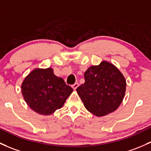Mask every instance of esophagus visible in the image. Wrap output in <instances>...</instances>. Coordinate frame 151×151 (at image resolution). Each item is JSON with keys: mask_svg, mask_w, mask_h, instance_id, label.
<instances>
[{"mask_svg": "<svg viewBox=\"0 0 151 151\" xmlns=\"http://www.w3.org/2000/svg\"><path fill=\"white\" fill-rule=\"evenodd\" d=\"M79 87V84L78 83H75V84H73V85L72 86V87L73 88V89H74V90H75V89H77V87Z\"/></svg>", "mask_w": 151, "mask_h": 151, "instance_id": "esophagus-1", "label": "esophagus"}]
</instances>
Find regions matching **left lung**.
<instances>
[{"label":"left lung","instance_id":"left-lung-1","mask_svg":"<svg viewBox=\"0 0 151 151\" xmlns=\"http://www.w3.org/2000/svg\"><path fill=\"white\" fill-rule=\"evenodd\" d=\"M85 82L77 92L84 107L97 117L114 112L122 103L126 91V80L112 63L102 61L84 72Z\"/></svg>","mask_w":151,"mask_h":151}]
</instances>
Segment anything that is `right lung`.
Here are the masks:
<instances>
[{"label":"right lung","instance_id":"right-lung-1","mask_svg":"<svg viewBox=\"0 0 151 151\" xmlns=\"http://www.w3.org/2000/svg\"><path fill=\"white\" fill-rule=\"evenodd\" d=\"M72 92V87L57 77L51 67L35 68L21 84L24 100L31 110L42 115H50L62 108Z\"/></svg>","mask_w":151,"mask_h":151}]
</instances>
